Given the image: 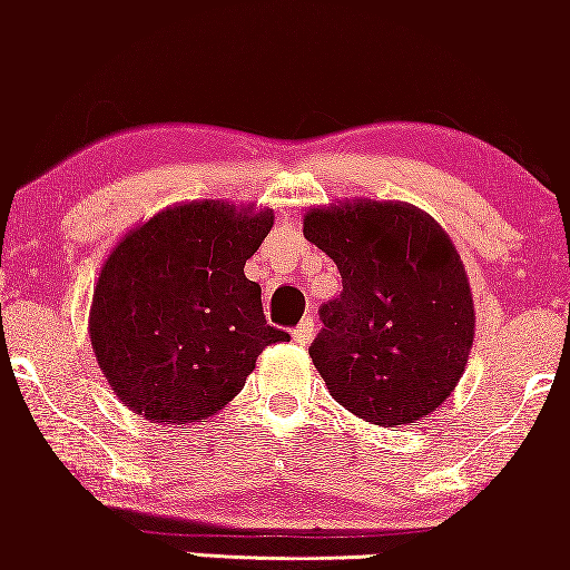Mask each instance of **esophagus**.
<instances>
[{"instance_id": "1", "label": "esophagus", "mask_w": 570, "mask_h": 570, "mask_svg": "<svg viewBox=\"0 0 570 570\" xmlns=\"http://www.w3.org/2000/svg\"><path fill=\"white\" fill-rule=\"evenodd\" d=\"M312 336H315V323H312V320L306 317V320H302V323H298V328L293 331V342L302 344V347H306V344L312 342Z\"/></svg>"}]
</instances>
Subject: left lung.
Wrapping results in <instances>:
<instances>
[{
	"label": "left lung",
	"instance_id": "8db88e82",
	"mask_svg": "<svg viewBox=\"0 0 570 570\" xmlns=\"http://www.w3.org/2000/svg\"><path fill=\"white\" fill-rule=\"evenodd\" d=\"M304 236L342 274L309 355L325 387L371 425L423 420L455 393L474 347L469 274L450 234L406 202L304 213Z\"/></svg>",
	"mask_w": 570,
	"mask_h": 570
}]
</instances>
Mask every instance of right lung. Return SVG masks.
<instances>
[{
    "label": "right lung",
    "mask_w": 570,
    "mask_h": 570,
    "mask_svg": "<svg viewBox=\"0 0 570 570\" xmlns=\"http://www.w3.org/2000/svg\"><path fill=\"white\" fill-rule=\"evenodd\" d=\"M274 213L232 202L171 204L118 239L94 285L88 336L101 374L150 423H204L245 387L268 344L247 258Z\"/></svg>",
    "instance_id": "right-lung-1"
}]
</instances>
